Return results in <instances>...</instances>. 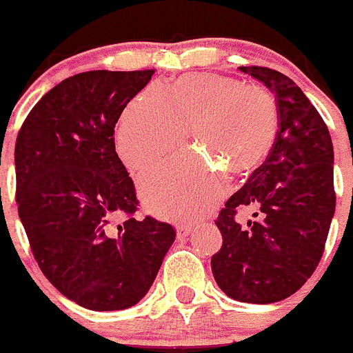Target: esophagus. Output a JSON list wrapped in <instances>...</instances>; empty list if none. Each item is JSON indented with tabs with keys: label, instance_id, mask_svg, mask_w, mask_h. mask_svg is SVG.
I'll return each mask as SVG.
<instances>
[{
	"label": "esophagus",
	"instance_id": "esophagus-1",
	"mask_svg": "<svg viewBox=\"0 0 353 353\" xmlns=\"http://www.w3.org/2000/svg\"><path fill=\"white\" fill-rule=\"evenodd\" d=\"M192 232H194V228H192L190 225H185V223H181V225L176 226V235L178 236H187V235H190Z\"/></svg>",
	"mask_w": 353,
	"mask_h": 353
}]
</instances>
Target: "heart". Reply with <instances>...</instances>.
Wrapping results in <instances>:
<instances>
[{
    "label": "heart",
    "mask_w": 353,
    "mask_h": 353,
    "mask_svg": "<svg viewBox=\"0 0 353 353\" xmlns=\"http://www.w3.org/2000/svg\"><path fill=\"white\" fill-rule=\"evenodd\" d=\"M185 128L208 156L170 161L141 176V194L163 218L190 219L228 192L226 170L245 173L270 154L276 101L261 87L225 75H188L170 89L149 85L121 114L117 148L130 170H144L185 142Z\"/></svg>",
    "instance_id": "b5f03b06"
}]
</instances>
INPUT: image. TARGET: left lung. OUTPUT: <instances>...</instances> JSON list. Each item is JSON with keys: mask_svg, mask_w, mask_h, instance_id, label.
<instances>
[{"mask_svg": "<svg viewBox=\"0 0 353 353\" xmlns=\"http://www.w3.org/2000/svg\"><path fill=\"white\" fill-rule=\"evenodd\" d=\"M240 70L274 94L278 132L266 161L216 219L223 245L211 257V270L230 299L273 303L294 295L323 257L336 204L333 142L294 80L266 66ZM247 205L258 212L245 225L234 216Z\"/></svg>", "mask_w": 353, "mask_h": 353, "instance_id": "obj_1", "label": "left lung"}]
</instances>
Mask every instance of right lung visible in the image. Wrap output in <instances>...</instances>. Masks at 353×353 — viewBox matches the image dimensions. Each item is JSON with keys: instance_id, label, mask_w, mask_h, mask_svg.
Returning <instances> with one entry per match:
<instances>
[{"instance_id": "right-lung-1", "label": "right lung", "mask_w": 353, "mask_h": 353, "mask_svg": "<svg viewBox=\"0 0 353 353\" xmlns=\"http://www.w3.org/2000/svg\"><path fill=\"white\" fill-rule=\"evenodd\" d=\"M154 70L77 73L30 110L15 144L17 204L44 276L90 310L135 305L151 288L175 228L139 221L135 185L114 125Z\"/></svg>"}]
</instances>
